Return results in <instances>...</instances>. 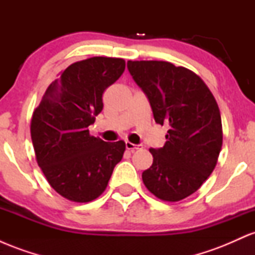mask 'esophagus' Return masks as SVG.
Masks as SVG:
<instances>
[{"mask_svg": "<svg viewBox=\"0 0 255 255\" xmlns=\"http://www.w3.org/2000/svg\"><path fill=\"white\" fill-rule=\"evenodd\" d=\"M142 146L141 145H135V144H131L130 141H126V148H127L128 151H136V150H140Z\"/></svg>", "mask_w": 255, "mask_h": 255, "instance_id": "1", "label": "esophagus"}]
</instances>
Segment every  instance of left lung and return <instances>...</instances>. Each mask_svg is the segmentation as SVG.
I'll return each mask as SVG.
<instances>
[{"label": "left lung", "mask_w": 255, "mask_h": 255, "mask_svg": "<svg viewBox=\"0 0 255 255\" xmlns=\"http://www.w3.org/2000/svg\"><path fill=\"white\" fill-rule=\"evenodd\" d=\"M127 67L147 96L154 121L169 126L164 146L150 148L153 163L142 181L160 200H182L217 164L223 142L217 102L203 79L184 67L166 61H128Z\"/></svg>", "instance_id": "8db88e82"}]
</instances>
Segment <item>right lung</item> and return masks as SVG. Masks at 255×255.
I'll list each match as a JSON object with an SVG mask.
<instances>
[{
    "mask_svg": "<svg viewBox=\"0 0 255 255\" xmlns=\"http://www.w3.org/2000/svg\"><path fill=\"white\" fill-rule=\"evenodd\" d=\"M124 58L96 56L71 64L49 85L33 111L31 137L44 176L58 194L89 203L107 188L125 141L90 135L103 110L104 91L125 72Z\"/></svg>",
    "mask_w": 255,
    "mask_h": 255,
    "instance_id": "1",
    "label": "right lung"
}]
</instances>
